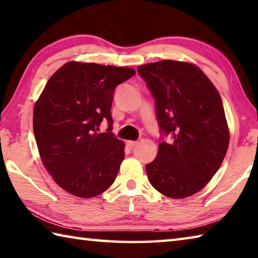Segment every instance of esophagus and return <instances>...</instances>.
<instances>
[{
    "label": "esophagus",
    "mask_w": 258,
    "mask_h": 258,
    "mask_svg": "<svg viewBox=\"0 0 258 258\" xmlns=\"http://www.w3.org/2000/svg\"><path fill=\"white\" fill-rule=\"evenodd\" d=\"M126 144H127V146L130 149H133V148H135L136 145H138V142H136V141H127V142H126Z\"/></svg>",
    "instance_id": "1"
}]
</instances>
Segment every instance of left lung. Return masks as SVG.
Wrapping results in <instances>:
<instances>
[{"label": "left lung", "instance_id": "8db88e82", "mask_svg": "<svg viewBox=\"0 0 258 258\" xmlns=\"http://www.w3.org/2000/svg\"><path fill=\"white\" fill-rule=\"evenodd\" d=\"M138 73L155 98L161 131L172 136L146 164L150 183L173 199L199 192L220 168L229 145L218 90L191 62L161 60L139 66Z\"/></svg>", "mask_w": 258, "mask_h": 258}]
</instances>
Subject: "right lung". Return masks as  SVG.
<instances>
[{"label":"right lung","mask_w":258,"mask_h":258,"mask_svg":"<svg viewBox=\"0 0 258 258\" xmlns=\"http://www.w3.org/2000/svg\"><path fill=\"white\" fill-rule=\"evenodd\" d=\"M135 70L69 61L44 86L33 109V131L42 163L59 186L80 198L103 194L115 181L125 145L112 132L116 86ZM106 118L108 132L97 134Z\"/></svg>","instance_id":"obj_1"}]
</instances>
